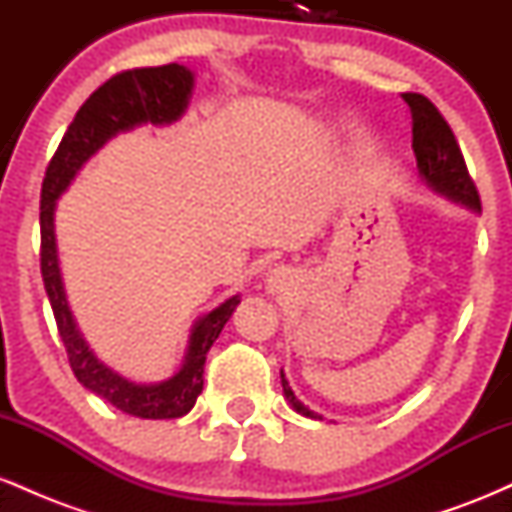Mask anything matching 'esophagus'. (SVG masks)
Returning <instances> with one entry per match:
<instances>
[{"label":"esophagus","instance_id":"obj_1","mask_svg":"<svg viewBox=\"0 0 512 512\" xmlns=\"http://www.w3.org/2000/svg\"><path fill=\"white\" fill-rule=\"evenodd\" d=\"M291 284V272L286 267H276L267 276V289L269 291H284Z\"/></svg>","mask_w":512,"mask_h":512}]
</instances>
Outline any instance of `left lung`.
<instances>
[{
  "label": "left lung",
  "instance_id": "obj_1",
  "mask_svg": "<svg viewBox=\"0 0 512 512\" xmlns=\"http://www.w3.org/2000/svg\"><path fill=\"white\" fill-rule=\"evenodd\" d=\"M402 98L411 110V149H414L416 168H419L421 178L438 195L448 197L457 204H464V207L472 211H481L477 185L469 178L460 144H457L445 117L421 93H402ZM281 387H284L286 399H289V404L298 414L320 419V414L310 411L301 399L293 395L284 370H281Z\"/></svg>",
  "mask_w": 512,
  "mask_h": 512
}]
</instances>
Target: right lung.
I'll list each match as a JSON object with an SVG mask.
<instances>
[{
	"mask_svg": "<svg viewBox=\"0 0 512 512\" xmlns=\"http://www.w3.org/2000/svg\"><path fill=\"white\" fill-rule=\"evenodd\" d=\"M192 84H195V74L182 64L127 69V72L110 76L86 98L72 125L67 127L45 170L43 192H40V272H43V284L52 313H55L57 330L67 349L69 366L86 390L139 419H178L195 407L204 387L207 351L219 339L223 325L233 315L240 298H228L219 308L197 320L190 334L185 363L173 378L156 385H137L122 378L88 349L67 305L60 264H57L55 202L67 190L79 168L117 132H127L146 122L170 125L178 120L190 101Z\"/></svg>",
	"mask_w": 512,
	"mask_h": 512,
	"instance_id": "obj_1",
	"label": "right lung"
}]
</instances>
